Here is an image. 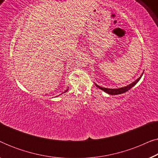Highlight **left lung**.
Here are the masks:
<instances>
[{
  "label": "left lung",
  "instance_id": "1",
  "mask_svg": "<svg viewBox=\"0 0 158 158\" xmlns=\"http://www.w3.org/2000/svg\"><path fill=\"white\" fill-rule=\"evenodd\" d=\"M143 74V73H142ZM142 74L141 75V76H140L139 78L136 80L135 82H133L132 83L129 84V85H127V86H124V87H122V88H102L101 87V86H99L97 85V84L95 83V85H96V87H98V88H100L101 90H103V91L107 93V94H109L110 95H118V94H124V93L128 91L129 89H131V88L133 87V86H135L136 84L138 83V81H139L140 78H141L142 76Z\"/></svg>",
  "mask_w": 158,
  "mask_h": 158
}]
</instances>
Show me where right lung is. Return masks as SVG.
Segmentation results:
<instances>
[{"mask_svg": "<svg viewBox=\"0 0 158 158\" xmlns=\"http://www.w3.org/2000/svg\"><path fill=\"white\" fill-rule=\"evenodd\" d=\"M68 89H67V90H65V91H64V92H63V93H62V94H64V93H66L67 91H68Z\"/></svg>", "mask_w": 158, "mask_h": 158, "instance_id": "add662e5", "label": "right lung"}]
</instances>
